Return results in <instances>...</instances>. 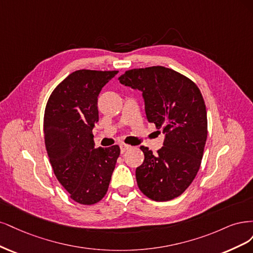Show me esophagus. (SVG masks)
Masks as SVG:
<instances>
[{
	"instance_id": "1",
	"label": "esophagus",
	"mask_w": 253,
	"mask_h": 253,
	"mask_svg": "<svg viewBox=\"0 0 253 253\" xmlns=\"http://www.w3.org/2000/svg\"><path fill=\"white\" fill-rule=\"evenodd\" d=\"M120 147H121V152L124 153L125 151H127L128 149L131 148V146L128 145V144H125V143H122V144H120Z\"/></svg>"
}]
</instances>
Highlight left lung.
Returning a JSON list of instances; mask_svg holds the SVG:
<instances>
[{"label":"left lung","instance_id":"obj_1","mask_svg":"<svg viewBox=\"0 0 253 253\" xmlns=\"http://www.w3.org/2000/svg\"><path fill=\"white\" fill-rule=\"evenodd\" d=\"M119 81L143 92L148 122L165 133L156 154L140 147L144 162L135 170L138 188L157 202L180 197L198 174L207 140L206 105L199 87L163 66L130 69Z\"/></svg>","mask_w":253,"mask_h":253}]
</instances>
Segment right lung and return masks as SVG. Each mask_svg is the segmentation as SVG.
I'll use <instances>...</instances> for the list:
<instances>
[{
  "instance_id": "obj_1",
  "label": "right lung",
  "mask_w": 253,
  "mask_h": 253,
  "mask_svg": "<svg viewBox=\"0 0 253 253\" xmlns=\"http://www.w3.org/2000/svg\"><path fill=\"white\" fill-rule=\"evenodd\" d=\"M118 70L81 69L54 88L44 113V140L53 173L82 205L107 193L120 147L94 148L92 128L99 121L97 96Z\"/></svg>"
}]
</instances>
